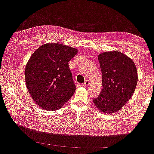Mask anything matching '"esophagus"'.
Returning a JSON list of instances; mask_svg holds the SVG:
<instances>
[{"mask_svg": "<svg viewBox=\"0 0 154 154\" xmlns=\"http://www.w3.org/2000/svg\"><path fill=\"white\" fill-rule=\"evenodd\" d=\"M89 84H90V82H89V81L88 80V79H87V80H86L85 82V83L83 84V86H85V87H87V86H89Z\"/></svg>", "mask_w": 154, "mask_h": 154, "instance_id": "obj_1", "label": "esophagus"}]
</instances>
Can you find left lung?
<instances>
[{
    "mask_svg": "<svg viewBox=\"0 0 154 154\" xmlns=\"http://www.w3.org/2000/svg\"><path fill=\"white\" fill-rule=\"evenodd\" d=\"M103 89L93 101L99 111L112 113L125 105L136 89L138 76L132 59L120 51L98 55Z\"/></svg>",
    "mask_w": 154,
    "mask_h": 154,
    "instance_id": "1",
    "label": "left lung"
}]
</instances>
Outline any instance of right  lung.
<instances>
[{
	"label": "right lung",
	"mask_w": 154,
	"mask_h": 154,
	"mask_svg": "<svg viewBox=\"0 0 154 154\" xmlns=\"http://www.w3.org/2000/svg\"><path fill=\"white\" fill-rule=\"evenodd\" d=\"M77 52V49L59 43H48L30 57L25 67L26 88L42 108L59 109L75 93L68 62Z\"/></svg>",
	"instance_id": "add662e5"
}]
</instances>
